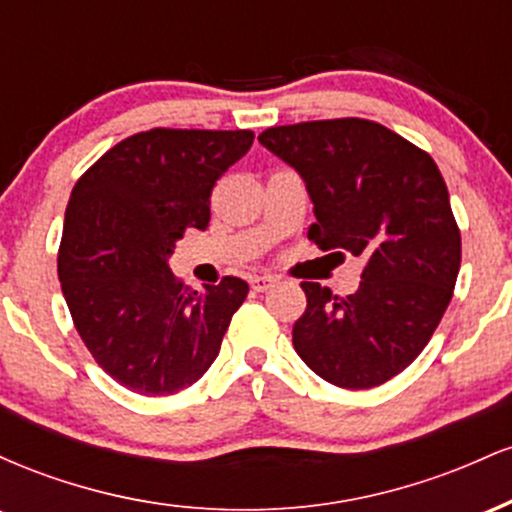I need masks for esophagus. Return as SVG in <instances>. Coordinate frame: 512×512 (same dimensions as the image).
Listing matches in <instances>:
<instances>
[{"label": "esophagus", "mask_w": 512, "mask_h": 512, "mask_svg": "<svg viewBox=\"0 0 512 512\" xmlns=\"http://www.w3.org/2000/svg\"><path fill=\"white\" fill-rule=\"evenodd\" d=\"M276 284V276H272V274H264V276H252L250 279V286L255 291H267V289H272V286Z\"/></svg>", "instance_id": "esophagus-1"}]
</instances>
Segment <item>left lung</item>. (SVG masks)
Masks as SVG:
<instances>
[{"instance_id":"left-lung-1","label":"left lung","mask_w":512,"mask_h":512,"mask_svg":"<svg viewBox=\"0 0 512 512\" xmlns=\"http://www.w3.org/2000/svg\"><path fill=\"white\" fill-rule=\"evenodd\" d=\"M260 144L303 178L315 214L308 240L366 264L346 298L303 281L298 356L346 390L387 383L424 351L460 272V228L436 161L358 117L269 127Z\"/></svg>"}]
</instances>
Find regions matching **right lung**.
<instances>
[{
    "instance_id": "obj_1",
    "label": "right lung",
    "mask_w": 512,
    "mask_h": 512,
    "mask_svg": "<svg viewBox=\"0 0 512 512\" xmlns=\"http://www.w3.org/2000/svg\"><path fill=\"white\" fill-rule=\"evenodd\" d=\"M252 139L250 129H149L74 185L57 257L64 301L98 366L137 395L197 383L248 296L238 276L192 291L168 260L187 228L209 226L211 190Z\"/></svg>"
}]
</instances>
